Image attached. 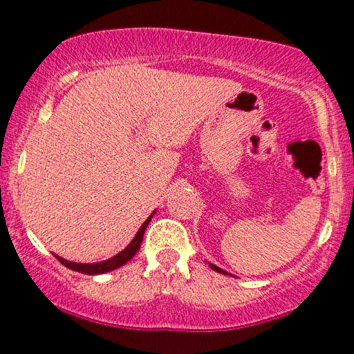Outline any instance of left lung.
Instances as JSON below:
<instances>
[{
  "label": "left lung",
  "instance_id": "left-lung-1",
  "mask_svg": "<svg viewBox=\"0 0 354 354\" xmlns=\"http://www.w3.org/2000/svg\"><path fill=\"white\" fill-rule=\"evenodd\" d=\"M209 266H211V270H214V271H218V273H223V274H228V273H226V271H225V270H221V268H218V266H214V265H211V263H209Z\"/></svg>",
  "mask_w": 354,
  "mask_h": 354
}]
</instances>
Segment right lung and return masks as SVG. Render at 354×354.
<instances>
[{
	"mask_svg": "<svg viewBox=\"0 0 354 354\" xmlns=\"http://www.w3.org/2000/svg\"><path fill=\"white\" fill-rule=\"evenodd\" d=\"M151 216H149L146 221L141 225V228L138 230L136 236L133 238V241L129 243L128 246L124 248L121 253H118L116 256H113V258L106 259V261H101V263H89V265H86V263H73V261H68V259L64 258H59V256H56L58 258V261L61 263V265H64L66 268H70V270L73 271H78V273H83V274H103V273H108V271H113L116 270V268L123 266L126 265V263L129 261V259L133 258L138 253V250H140L141 243H143V234H145V230L146 226L149 225V221H151Z\"/></svg>",
	"mask_w": 354,
	"mask_h": 354,
	"instance_id": "obj_1",
	"label": "right lung"
}]
</instances>
